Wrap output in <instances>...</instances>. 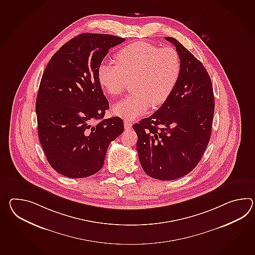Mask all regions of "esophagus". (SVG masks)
<instances>
[{
	"label": "esophagus",
	"instance_id": "1",
	"mask_svg": "<svg viewBox=\"0 0 255 255\" xmlns=\"http://www.w3.org/2000/svg\"><path fill=\"white\" fill-rule=\"evenodd\" d=\"M131 123L129 122V121H125V127L126 130H130V128H131Z\"/></svg>",
	"mask_w": 255,
	"mask_h": 255
}]
</instances>
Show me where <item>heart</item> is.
<instances>
[{
  "instance_id": "b5f03b06",
  "label": "heart",
  "mask_w": 255,
  "mask_h": 255,
  "mask_svg": "<svg viewBox=\"0 0 255 255\" xmlns=\"http://www.w3.org/2000/svg\"><path fill=\"white\" fill-rule=\"evenodd\" d=\"M180 73L181 60L176 49L138 41L122 48L116 55V63H101L97 78L111 96L123 93L128 80L134 79L131 87L134 93L113 107L117 116L133 120L145 114L151 105L157 107L166 102Z\"/></svg>"
}]
</instances>
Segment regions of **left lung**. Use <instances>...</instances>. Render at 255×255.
<instances>
[{"label": "left lung", "mask_w": 255, "mask_h": 255, "mask_svg": "<svg viewBox=\"0 0 255 255\" xmlns=\"http://www.w3.org/2000/svg\"><path fill=\"white\" fill-rule=\"evenodd\" d=\"M181 73L167 101L150 117L132 126L141 167L158 180H174L190 173L210 141L214 94L202 63L173 37Z\"/></svg>", "instance_id": "8db88e82"}]
</instances>
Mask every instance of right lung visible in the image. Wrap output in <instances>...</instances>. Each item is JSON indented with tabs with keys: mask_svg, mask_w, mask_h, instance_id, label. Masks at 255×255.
Wrapping results in <instances>:
<instances>
[{
	"mask_svg": "<svg viewBox=\"0 0 255 255\" xmlns=\"http://www.w3.org/2000/svg\"><path fill=\"white\" fill-rule=\"evenodd\" d=\"M125 41L113 34H79L45 68L35 102L38 136L48 163L62 176L96 174L111 141L124 131L119 117L102 120L109 102L97 71L110 48Z\"/></svg>",
	"mask_w": 255,
	"mask_h": 255,
	"instance_id": "right-lung-1",
	"label": "right lung"
}]
</instances>
